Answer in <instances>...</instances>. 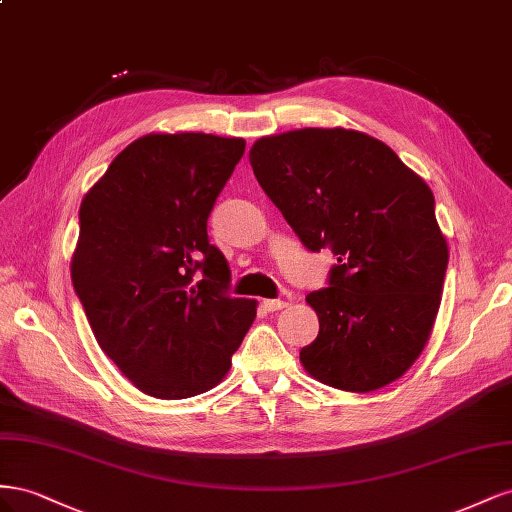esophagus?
<instances>
[{"label": "esophagus", "instance_id": "34e87169", "mask_svg": "<svg viewBox=\"0 0 512 512\" xmlns=\"http://www.w3.org/2000/svg\"><path fill=\"white\" fill-rule=\"evenodd\" d=\"M264 306H266V311H281V309H285L287 302L285 300H272V298H268V300H264Z\"/></svg>", "mask_w": 512, "mask_h": 512}]
</instances>
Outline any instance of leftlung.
Here are the masks:
<instances>
[{"mask_svg":"<svg viewBox=\"0 0 512 512\" xmlns=\"http://www.w3.org/2000/svg\"><path fill=\"white\" fill-rule=\"evenodd\" d=\"M248 160L300 242L337 255L330 287L306 296L319 334L300 349L302 367L347 392L399 379L442 302L448 244L431 188L386 143L347 128L261 137Z\"/></svg>","mask_w":512,"mask_h":512,"instance_id":"left-lung-1","label":"left lung"}]
</instances>
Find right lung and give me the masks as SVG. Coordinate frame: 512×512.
<instances>
[{
  "instance_id": "add662e5",
  "label": "right lung",
  "mask_w": 512,
  "mask_h": 512,
  "mask_svg": "<svg viewBox=\"0 0 512 512\" xmlns=\"http://www.w3.org/2000/svg\"><path fill=\"white\" fill-rule=\"evenodd\" d=\"M246 143L206 133H150L87 191L70 276L94 337L156 399H188L227 375L257 315L231 298L208 216Z\"/></svg>"
}]
</instances>
